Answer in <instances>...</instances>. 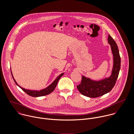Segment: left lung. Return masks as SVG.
<instances>
[{
    "label": "left lung",
    "mask_w": 134,
    "mask_h": 134,
    "mask_svg": "<svg viewBox=\"0 0 134 134\" xmlns=\"http://www.w3.org/2000/svg\"><path fill=\"white\" fill-rule=\"evenodd\" d=\"M108 42L110 45L114 56V65L111 76L98 81L82 76L81 83L77 86V88L83 96L91 98L103 96L109 92L115 84L121 67V58L117 44L109 35Z\"/></svg>",
    "instance_id": "8db88e82"
}]
</instances>
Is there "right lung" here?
<instances>
[{
	"label": "right lung",
	"instance_id": "add662e5",
	"mask_svg": "<svg viewBox=\"0 0 134 134\" xmlns=\"http://www.w3.org/2000/svg\"><path fill=\"white\" fill-rule=\"evenodd\" d=\"M11 74H12V76L13 77V79L14 82H15V83L16 84V85L18 86L19 88H20L27 94H28L29 96H33V97L43 96L48 95V94H50L51 93H52L54 90V89H55V88H56V86L57 85L58 82L59 80L60 79V78L63 75V74H64V73L61 74L59 76H58L57 78L49 86H48L47 87H46L45 89H43L42 90H41L40 91H38V90H28V89H26L23 88L21 87L20 86H19V85L18 84V83L16 82V81H15V80L14 79L11 70Z\"/></svg>",
	"mask_w": 134,
	"mask_h": 134
}]
</instances>
